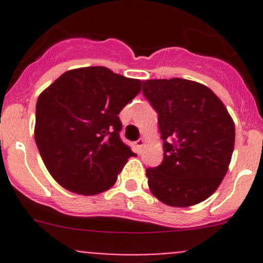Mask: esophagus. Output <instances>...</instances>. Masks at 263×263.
<instances>
[{"label":"esophagus","instance_id":"esophagus-1","mask_svg":"<svg viewBox=\"0 0 263 263\" xmlns=\"http://www.w3.org/2000/svg\"><path fill=\"white\" fill-rule=\"evenodd\" d=\"M136 146H137V148H139V150H141V148L145 146V140H142V139L137 140V141H136Z\"/></svg>","mask_w":263,"mask_h":263}]
</instances>
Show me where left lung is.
Returning a JSON list of instances; mask_svg holds the SVG:
<instances>
[{"label": "left lung", "mask_w": 263, "mask_h": 263, "mask_svg": "<svg viewBox=\"0 0 263 263\" xmlns=\"http://www.w3.org/2000/svg\"><path fill=\"white\" fill-rule=\"evenodd\" d=\"M159 115L164 159L146 169L151 193L173 208L197 205L217 190L232 160L235 126L211 89L185 79H154L142 86Z\"/></svg>", "instance_id": "8db88e82"}]
</instances>
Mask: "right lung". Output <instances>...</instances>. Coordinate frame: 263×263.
Wrapping results in <instances>:
<instances>
[{"label":"right lung","mask_w":263,"mask_h":263,"mask_svg":"<svg viewBox=\"0 0 263 263\" xmlns=\"http://www.w3.org/2000/svg\"><path fill=\"white\" fill-rule=\"evenodd\" d=\"M142 82L103 66L66 71L36 102L34 139L49 174L66 190L94 196L109 190L128 158L119 112Z\"/></svg>","instance_id":"obj_1"}]
</instances>
